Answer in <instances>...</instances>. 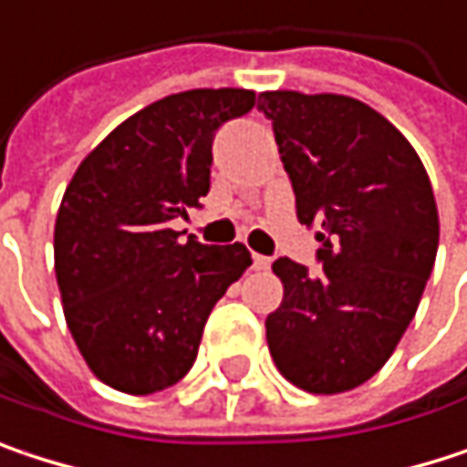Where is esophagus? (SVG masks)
I'll list each match as a JSON object with an SVG mask.
<instances>
[{
  "mask_svg": "<svg viewBox=\"0 0 467 467\" xmlns=\"http://www.w3.org/2000/svg\"><path fill=\"white\" fill-rule=\"evenodd\" d=\"M253 265H255L258 271H265V268H271V258H265V255H253Z\"/></svg>",
  "mask_w": 467,
  "mask_h": 467,
  "instance_id": "1",
  "label": "esophagus"
}]
</instances>
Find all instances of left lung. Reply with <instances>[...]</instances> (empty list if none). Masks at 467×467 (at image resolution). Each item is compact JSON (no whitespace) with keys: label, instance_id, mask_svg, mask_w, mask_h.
<instances>
[{"label":"left lung","instance_id":"obj_1","mask_svg":"<svg viewBox=\"0 0 467 467\" xmlns=\"http://www.w3.org/2000/svg\"><path fill=\"white\" fill-rule=\"evenodd\" d=\"M271 120L296 214L320 225L317 271L279 258L285 298L265 317L279 374L333 395L368 381L406 333L433 271L438 209L409 140L368 104L268 90Z\"/></svg>","mask_w":467,"mask_h":467}]
</instances>
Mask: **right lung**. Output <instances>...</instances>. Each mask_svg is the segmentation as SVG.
<instances>
[{
  "instance_id": "obj_1",
  "label": "right lung",
  "mask_w": 467,
  "mask_h": 467,
  "mask_svg": "<svg viewBox=\"0 0 467 467\" xmlns=\"http://www.w3.org/2000/svg\"><path fill=\"white\" fill-rule=\"evenodd\" d=\"M255 101L244 88L166 96L120 123L64 193L53 234L64 317L88 368L120 392L182 379L212 306L253 263L239 242H180L169 225L202 209L214 134Z\"/></svg>"
}]
</instances>
